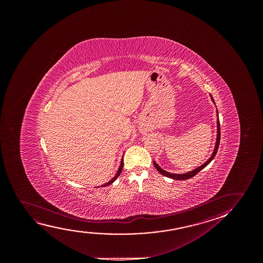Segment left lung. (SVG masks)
<instances>
[{
  "label": "left lung",
  "instance_id": "obj_1",
  "mask_svg": "<svg viewBox=\"0 0 263 263\" xmlns=\"http://www.w3.org/2000/svg\"><path fill=\"white\" fill-rule=\"evenodd\" d=\"M211 96V95H210ZM211 100H212L213 102L215 103V101H214V99H213L212 96H211ZM216 116H217V121H216V124H217V132H216V145H215V148H214V151H213L212 155H211V157L205 162V163H203L202 165L198 166V168H196V169L192 170L191 172H189V173H181V174H176V173H168V172H166L164 170H162L160 166L156 163V162L154 161V165H155L156 170L158 171L159 173L162 174L163 176L168 177V178H171V179H173V180H187V179H190V178H192V177H194L197 173H199L201 170L204 169L205 166L209 164V162L212 161L213 159L215 158V156H216V153H217V150H218V147H219V143H220V123H219V118H218V111H217V109H216Z\"/></svg>",
  "mask_w": 263,
  "mask_h": 263
}]
</instances>
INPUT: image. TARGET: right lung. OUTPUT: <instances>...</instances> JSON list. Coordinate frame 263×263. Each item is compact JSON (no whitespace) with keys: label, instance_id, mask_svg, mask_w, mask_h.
I'll list each match as a JSON object with an SVG mask.
<instances>
[{"label":"right lung","instance_id":"1","mask_svg":"<svg viewBox=\"0 0 263 263\" xmlns=\"http://www.w3.org/2000/svg\"><path fill=\"white\" fill-rule=\"evenodd\" d=\"M123 165H124V161H123V158L121 159V162H120V165H119V170H118V172H117V173H116L115 176H114V178H112L111 180H109L108 182H107V183L103 184L102 186H101V187H106V186H108L109 184L113 183L114 181H115L118 178H119V175H120V173H121V172H122L123 169Z\"/></svg>","mask_w":263,"mask_h":263}]
</instances>
